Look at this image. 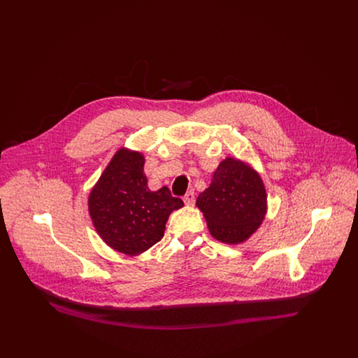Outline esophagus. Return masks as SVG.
Listing matches in <instances>:
<instances>
[{"label": "esophagus", "mask_w": 358, "mask_h": 358, "mask_svg": "<svg viewBox=\"0 0 358 358\" xmlns=\"http://www.w3.org/2000/svg\"><path fill=\"white\" fill-rule=\"evenodd\" d=\"M194 202H195V195H194V192H192V191L187 192V194L184 195V203H185V206H187V207H192Z\"/></svg>", "instance_id": "esophagus-1"}]
</instances>
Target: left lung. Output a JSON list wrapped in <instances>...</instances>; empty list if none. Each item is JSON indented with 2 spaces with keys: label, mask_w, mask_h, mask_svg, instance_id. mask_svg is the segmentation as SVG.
I'll list each match as a JSON object with an SVG mask.
<instances>
[{
  "label": "left lung",
  "mask_w": 358,
  "mask_h": 358,
  "mask_svg": "<svg viewBox=\"0 0 358 358\" xmlns=\"http://www.w3.org/2000/svg\"><path fill=\"white\" fill-rule=\"evenodd\" d=\"M210 234L220 242L248 241L268 213V194L261 174L249 163L227 157L213 174L210 187L196 198Z\"/></svg>",
  "instance_id": "obj_1"
}]
</instances>
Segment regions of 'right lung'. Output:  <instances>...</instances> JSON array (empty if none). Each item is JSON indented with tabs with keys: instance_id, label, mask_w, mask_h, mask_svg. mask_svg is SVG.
Wrapping results in <instances>:
<instances>
[{
	"instance_id": "1",
	"label": "right lung",
	"mask_w": 358,
	"mask_h": 358,
	"mask_svg": "<svg viewBox=\"0 0 358 358\" xmlns=\"http://www.w3.org/2000/svg\"><path fill=\"white\" fill-rule=\"evenodd\" d=\"M144 162L143 152L120 147L87 198V211L97 235L129 257H137L157 243L170 214L184 207L167 187L150 191Z\"/></svg>"
}]
</instances>
